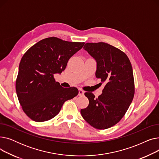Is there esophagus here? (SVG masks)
Segmentation results:
<instances>
[{
  "label": "esophagus",
  "mask_w": 159,
  "mask_h": 159,
  "mask_svg": "<svg viewBox=\"0 0 159 159\" xmlns=\"http://www.w3.org/2000/svg\"><path fill=\"white\" fill-rule=\"evenodd\" d=\"M84 91H83L82 89H79V96L84 95Z\"/></svg>",
  "instance_id": "1"
}]
</instances>
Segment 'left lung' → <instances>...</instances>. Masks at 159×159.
<instances>
[{"label": "left lung", "mask_w": 159, "mask_h": 159, "mask_svg": "<svg viewBox=\"0 0 159 159\" xmlns=\"http://www.w3.org/2000/svg\"><path fill=\"white\" fill-rule=\"evenodd\" d=\"M84 49L96 60V77L106 85L98 98L91 92L84 93L89 105L80 113L91 126L107 129L122 119L134 97L131 64L126 53L105 43H86Z\"/></svg>", "instance_id": "8db88e82"}]
</instances>
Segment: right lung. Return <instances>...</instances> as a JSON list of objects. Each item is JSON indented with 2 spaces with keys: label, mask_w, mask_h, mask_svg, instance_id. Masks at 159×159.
Listing matches in <instances>:
<instances>
[{
  "label": "right lung",
  "mask_w": 159,
  "mask_h": 159,
  "mask_svg": "<svg viewBox=\"0 0 159 159\" xmlns=\"http://www.w3.org/2000/svg\"><path fill=\"white\" fill-rule=\"evenodd\" d=\"M84 43L48 37L38 42L21 58L16 92L22 110L35 122L47 121L60 112L64 103L76 97V88H62L54 75L61 73L70 58Z\"/></svg>",
  "instance_id": "1"
}]
</instances>
